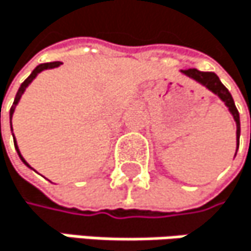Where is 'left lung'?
Returning a JSON list of instances; mask_svg holds the SVG:
<instances>
[{"label":"left lung","instance_id":"8db88e82","mask_svg":"<svg viewBox=\"0 0 251 251\" xmlns=\"http://www.w3.org/2000/svg\"><path fill=\"white\" fill-rule=\"evenodd\" d=\"M181 74L187 75L189 78H192L193 81L200 83L201 86H204L205 89H208L210 92H213L216 97L220 98V101H223V104L227 107L229 113L234 117L235 123H237V150H238V140H240V132H241V126H240V113L235 107V102L232 100V95L229 94L227 89L223 86V83L220 81V78L214 74V73H205V71H200L196 68H189V70H181ZM237 154V153H235Z\"/></svg>","mask_w":251,"mask_h":251}]
</instances>
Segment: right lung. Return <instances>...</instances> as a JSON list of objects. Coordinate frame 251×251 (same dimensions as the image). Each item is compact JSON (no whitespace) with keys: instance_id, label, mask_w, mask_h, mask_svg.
Here are the masks:
<instances>
[{"instance_id":"add662e5","label":"right lung","mask_w":251,"mask_h":251,"mask_svg":"<svg viewBox=\"0 0 251 251\" xmlns=\"http://www.w3.org/2000/svg\"><path fill=\"white\" fill-rule=\"evenodd\" d=\"M62 62H47V64H40L38 67H35V70L29 74V77L21 84V87H19V91H17V94H16V98H14V102H13V105H11V108H10V122H11V117H13V113H14V110H16V105L19 104V101H21V98H22V95L25 94V91H26V87L32 83V80L41 73V71H44V70H51V68H56V67H59ZM1 117V114H0ZM11 131H13V128H11ZM0 132H1V120H0ZM14 140V147H16V151H17V154H19V157H21V160L22 162L28 167V168H31L29 167V164L26 162V160L24 159V156L21 154V150H19V147H17V143H16V138H13Z\"/></svg>"}]
</instances>
